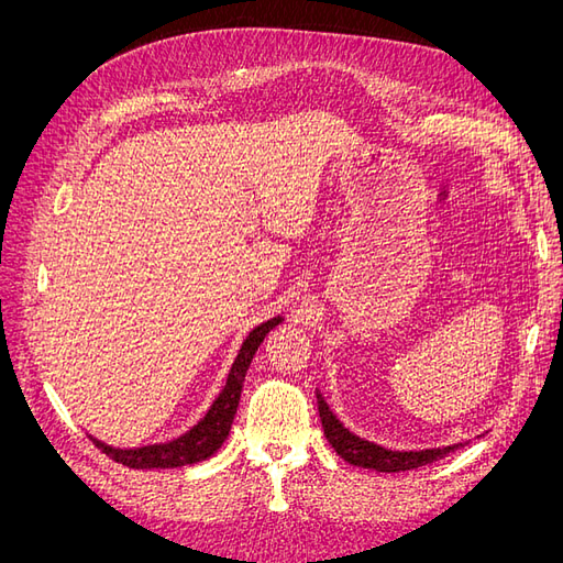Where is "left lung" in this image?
I'll list each match as a JSON object with an SVG mask.
<instances>
[{"label":"left lung","instance_id":"8db88e82","mask_svg":"<svg viewBox=\"0 0 563 563\" xmlns=\"http://www.w3.org/2000/svg\"><path fill=\"white\" fill-rule=\"evenodd\" d=\"M317 406H319V418L323 434H327L329 444L333 451L345 460V463L364 470H376V472H408L422 465H432L437 460L453 453L463 444L453 446H439V449H422V451H391L385 446L373 444L368 439L356 437L350 432L338 416L331 411V406L323 399L321 391L317 389Z\"/></svg>","mask_w":563,"mask_h":563}]
</instances>
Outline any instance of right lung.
Segmentation results:
<instances>
[{
    "label": "right lung",
    "mask_w": 563,
    "mask_h": 563,
    "mask_svg": "<svg viewBox=\"0 0 563 563\" xmlns=\"http://www.w3.org/2000/svg\"><path fill=\"white\" fill-rule=\"evenodd\" d=\"M284 317H272L263 323L255 327L246 340L242 343L240 352H236V360L228 373L225 387L211 408L207 411L195 428L187 430L174 441H164V444H150V446H139V449H114L106 441H100L96 437L93 444L110 455L114 463H122L131 470H168V467H183V465H195L201 463V460L211 457L220 446L225 444V439L230 434V428L236 416V406H240L242 399V387L246 371L253 362L255 352H258L261 343L267 338V333L279 327Z\"/></svg>",
    "instance_id": "right-lung-1"
}]
</instances>
